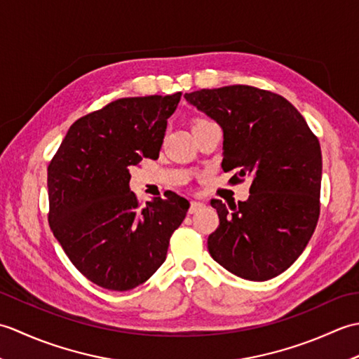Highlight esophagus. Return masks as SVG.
<instances>
[{"label": "esophagus", "instance_id": "1", "mask_svg": "<svg viewBox=\"0 0 359 359\" xmlns=\"http://www.w3.org/2000/svg\"><path fill=\"white\" fill-rule=\"evenodd\" d=\"M205 205L202 203V202H197V201H193L191 202V205H189V215H193V212H196L197 210H201V208H203Z\"/></svg>", "mask_w": 359, "mask_h": 359}]
</instances>
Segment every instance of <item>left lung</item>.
I'll list each match as a JSON object with an SVG mask.
<instances>
[{
	"instance_id": "obj_1",
	"label": "left lung",
	"mask_w": 359,
	"mask_h": 359,
	"mask_svg": "<svg viewBox=\"0 0 359 359\" xmlns=\"http://www.w3.org/2000/svg\"><path fill=\"white\" fill-rule=\"evenodd\" d=\"M187 102L224 129V171L230 182L251 175L250 197L238 207L211 205L219 226L208 236L216 262L248 280L285 271L313 234L319 219L323 156L318 137L279 94L247 85L201 89Z\"/></svg>"
}]
</instances>
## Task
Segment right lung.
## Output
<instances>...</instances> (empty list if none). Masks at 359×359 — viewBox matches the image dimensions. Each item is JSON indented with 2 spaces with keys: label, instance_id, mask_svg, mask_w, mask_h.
Segmentation results:
<instances>
[{
  "label": "right lung",
  "instance_id": "1",
  "mask_svg": "<svg viewBox=\"0 0 359 359\" xmlns=\"http://www.w3.org/2000/svg\"><path fill=\"white\" fill-rule=\"evenodd\" d=\"M182 93L118 98L74 121L48 166L49 225L83 276L126 292L165 262L189 203L175 193L140 207L129 170L158 158Z\"/></svg>",
  "mask_w": 359,
  "mask_h": 359
}]
</instances>
